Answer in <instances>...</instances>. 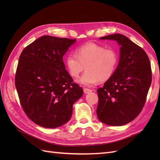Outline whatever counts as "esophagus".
Listing matches in <instances>:
<instances>
[{"label":"esophagus","mask_w":160,"mask_h":160,"mask_svg":"<svg viewBox=\"0 0 160 160\" xmlns=\"http://www.w3.org/2000/svg\"><path fill=\"white\" fill-rule=\"evenodd\" d=\"M84 93H89L91 92H92V90L91 89H87V88H84Z\"/></svg>","instance_id":"esophagus-1"}]
</instances>
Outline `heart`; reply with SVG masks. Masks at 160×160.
Returning a JSON list of instances; mask_svg holds the SVG:
<instances>
[{
    "instance_id": "1",
    "label": "heart",
    "mask_w": 160,
    "mask_h": 160,
    "mask_svg": "<svg viewBox=\"0 0 160 160\" xmlns=\"http://www.w3.org/2000/svg\"><path fill=\"white\" fill-rule=\"evenodd\" d=\"M119 63L118 51L94 42H89L78 47L76 54H69L65 64L70 76L76 78L84 69L78 82L91 87L98 81L104 82L112 77Z\"/></svg>"
}]
</instances>
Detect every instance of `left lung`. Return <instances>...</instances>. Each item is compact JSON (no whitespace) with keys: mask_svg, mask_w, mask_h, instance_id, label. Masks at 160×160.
Returning a JSON list of instances; mask_svg holds the SVG:
<instances>
[{"mask_svg":"<svg viewBox=\"0 0 160 160\" xmlns=\"http://www.w3.org/2000/svg\"><path fill=\"white\" fill-rule=\"evenodd\" d=\"M100 39L116 40L121 47L114 74L97 90V115L104 124L122 126L137 118L144 106L152 81L151 62L144 50L124 35Z\"/></svg>","mask_w":160,"mask_h":160,"instance_id":"1","label":"left lung"}]
</instances>
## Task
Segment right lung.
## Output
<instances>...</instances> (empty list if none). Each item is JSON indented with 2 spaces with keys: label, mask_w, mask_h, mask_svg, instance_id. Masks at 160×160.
Returning a JSON list of instances; mask_svg holds the SVG:
<instances>
[{
  "label": "right lung",
  "mask_w": 160,
  "mask_h": 160,
  "mask_svg": "<svg viewBox=\"0 0 160 160\" xmlns=\"http://www.w3.org/2000/svg\"><path fill=\"white\" fill-rule=\"evenodd\" d=\"M76 39L43 36L27 46L19 57L15 86L22 109L45 128L70 120L73 104L83 90L65 69L63 56Z\"/></svg>",
  "instance_id": "obj_1"
}]
</instances>
